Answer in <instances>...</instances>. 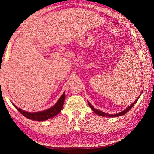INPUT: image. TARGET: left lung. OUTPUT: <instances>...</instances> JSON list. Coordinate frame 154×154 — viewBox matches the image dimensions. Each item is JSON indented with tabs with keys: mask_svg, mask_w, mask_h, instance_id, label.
I'll list each match as a JSON object with an SVG mask.
<instances>
[{
	"mask_svg": "<svg viewBox=\"0 0 154 154\" xmlns=\"http://www.w3.org/2000/svg\"><path fill=\"white\" fill-rule=\"evenodd\" d=\"M143 91H142V92H143ZM142 92L140 94V95H139L137 97V99L136 100V101H135L134 103H132L131 105H130V106H128L127 109H126L125 110H123V111H122L121 112H119V113H118V114H107V113H105V112H103V111H101V110H97V109H96L94 106H93L91 103H90V102L88 101H87V102H88V105H89V106L91 107V109L93 110V112H95L96 114H97V115H99V116H104V117H109V118H116V117H118V116H123V115H124V114H125L127 112H128L130 109H132V107L136 103V102H137V101L139 100V97H140V96L142 94Z\"/></svg>",
	"mask_w": 154,
	"mask_h": 154,
	"instance_id": "left-lung-1",
	"label": "left lung"
}]
</instances>
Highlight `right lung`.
Here are the masks:
<instances>
[{"instance_id":"obj_1","label":"right lung","mask_w":154,"mask_h":154,"mask_svg":"<svg viewBox=\"0 0 154 154\" xmlns=\"http://www.w3.org/2000/svg\"><path fill=\"white\" fill-rule=\"evenodd\" d=\"M65 101V92L62 96L60 97V99L58 100V101L56 103V104L53 106L51 108L40 112H26L25 110H23L21 109L18 108L15 105L13 104L15 106V108L25 116L26 118H28L29 119H32L34 121H38V122H41V121H45L48 120V119L52 118L54 117L55 116L58 114L60 112H61L63 103Z\"/></svg>"}]
</instances>
